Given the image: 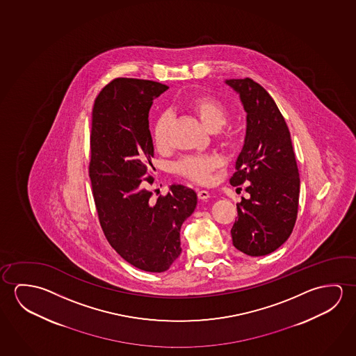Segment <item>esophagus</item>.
Masks as SVG:
<instances>
[{
	"instance_id": "1",
	"label": "esophagus",
	"mask_w": 356,
	"mask_h": 356,
	"mask_svg": "<svg viewBox=\"0 0 356 356\" xmlns=\"http://www.w3.org/2000/svg\"><path fill=\"white\" fill-rule=\"evenodd\" d=\"M210 197V193L208 191H197V197L200 200H207Z\"/></svg>"
}]
</instances>
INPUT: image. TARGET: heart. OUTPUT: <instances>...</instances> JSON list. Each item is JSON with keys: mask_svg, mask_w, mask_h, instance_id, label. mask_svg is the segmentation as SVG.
I'll return each instance as SVG.
<instances>
[{"mask_svg": "<svg viewBox=\"0 0 356 356\" xmlns=\"http://www.w3.org/2000/svg\"><path fill=\"white\" fill-rule=\"evenodd\" d=\"M186 108H189L204 127L208 131L220 130L225 124L227 119V111L225 106L219 100L210 96H197L186 102ZM170 113H159L152 124L153 142L159 149H164L170 142ZM226 140H232V135L226 132L224 135ZM221 159L216 156H186L179 159L175 164V170L179 175L197 183H208L211 179V175L216 168H219Z\"/></svg>", "mask_w": 356, "mask_h": 356, "instance_id": "obj_1", "label": "heart"}]
</instances>
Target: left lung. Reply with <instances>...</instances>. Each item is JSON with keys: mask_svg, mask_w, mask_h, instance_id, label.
<instances>
[{"mask_svg": "<svg viewBox=\"0 0 356 356\" xmlns=\"http://www.w3.org/2000/svg\"><path fill=\"white\" fill-rule=\"evenodd\" d=\"M246 113V134L232 186L250 181L237 204L234 246L248 256L271 254L287 241L298 213V167L291 134L270 94L250 78L225 80Z\"/></svg>", "mask_w": 356, "mask_h": 356, "instance_id": "1", "label": "left lung"}]
</instances>
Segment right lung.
<instances>
[{
  "mask_svg": "<svg viewBox=\"0 0 356 356\" xmlns=\"http://www.w3.org/2000/svg\"><path fill=\"white\" fill-rule=\"evenodd\" d=\"M170 88L151 80L119 78L106 85L92 108L89 173L102 232L129 264L164 272L181 254V224L197 208V193L181 184L154 203V154L148 113ZM154 170V168H153Z\"/></svg>",
  "mask_w": 356,
  "mask_h": 356,
  "instance_id": "1",
  "label": "right lung"
}]
</instances>
